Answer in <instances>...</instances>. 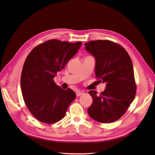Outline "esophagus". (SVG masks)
I'll use <instances>...</instances> for the list:
<instances>
[{"instance_id": "1", "label": "esophagus", "mask_w": 155, "mask_h": 155, "mask_svg": "<svg viewBox=\"0 0 155 155\" xmlns=\"http://www.w3.org/2000/svg\"><path fill=\"white\" fill-rule=\"evenodd\" d=\"M83 94H84L83 92H81V91H77V93H76V94H77V97H80V96H81V95H83Z\"/></svg>"}]
</instances>
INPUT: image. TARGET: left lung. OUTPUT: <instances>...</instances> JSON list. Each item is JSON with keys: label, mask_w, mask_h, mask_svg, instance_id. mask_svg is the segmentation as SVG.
Masks as SVG:
<instances>
[{"label": "left lung", "mask_w": 155, "mask_h": 155, "mask_svg": "<svg viewBox=\"0 0 155 155\" xmlns=\"http://www.w3.org/2000/svg\"><path fill=\"white\" fill-rule=\"evenodd\" d=\"M84 46L95 58L98 82L106 83V88L100 95L95 91L88 92L93 103L88 108V113L99 123H113L126 113L135 97L132 61L123 47L110 41H93Z\"/></svg>", "instance_id": "obj_1"}]
</instances>
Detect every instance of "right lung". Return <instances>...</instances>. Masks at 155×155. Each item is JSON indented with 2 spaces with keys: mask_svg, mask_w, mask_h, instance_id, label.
Wrapping results in <instances>:
<instances>
[{
  "mask_svg": "<svg viewBox=\"0 0 155 155\" xmlns=\"http://www.w3.org/2000/svg\"><path fill=\"white\" fill-rule=\"evenodd\" d=\"M81 44L53 39L37 46L26 58L21 78L23 99L31 114L42 123L52 124L61 120L76 98L73 91L62 89L53 78Z\"/></svg>",
  "mask_w": 155,
  "mask_h": 155,
  "instance_id": "obj_1",
  "label": "right lung"
}]
</instances>
